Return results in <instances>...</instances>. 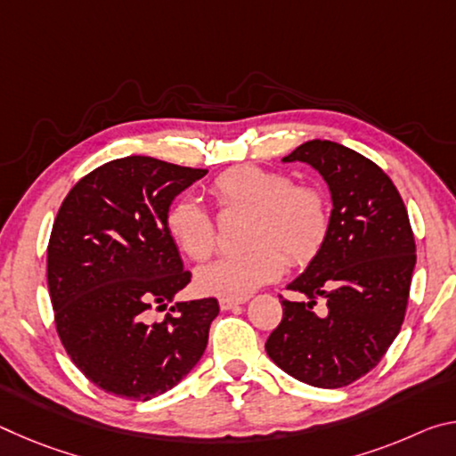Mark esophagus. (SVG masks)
I'll return each mask as SVG.
<instances>
[{
	"label": "esophagus",
	"mask_w": 456,
	"mask_h": 456,
	"mask_svg": "<svg viewBox=\"0 0 456 456\" xmlns=\"http://www.w3.org/2000/svg\"><path fill=\"white\" fill-rule=\"evenodd\" d=\"M241 304H245V299H229V297H221L219 299L221 310H233V307H239Z\"/></svg>",
	"instance_id": "34e87169"
}]
</instances>
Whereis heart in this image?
Here are the masks:
<instances>
[{
  "mask_svg": "<svg viewBox=\"0 0 456 456\" xmlns=\"http://www.w3.org/2000/svg\"><path fill=\"white\" fill-rule=\"evenodd\" d=\"M211 195L223 211H253L245 235L253 247L200 267L197 283L205 293L229 299L251 296L261 285L277 280L288 259L291 264L310 261L328 237L326 191L312 183H296L283 171L256 165L233 167L213 181ZM165 225L192 261L209 259L217 249V225L197 199H176L167 209Z\"/></svg>",
  "mask_w": 456,
  "mask_h": 456,
  "instance_id": "obj_1",
  "label": "heart"
}]
</instances>
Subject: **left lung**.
Wrapping results in <instances>:
<instances>
[{
	"label": "left lung",
	"instance_id": "8db88e82",
	"mask_svg": "<svg viewBox=\"0 0 456 456\" xmlns=\"http://www.w3.org/2000/svg\"><path fill=\"white\" fill-rule=\"evenodd\" d=\"M312 165L328 183L330 231L305 272L281 297L283 318L265 350L283 372L318 388H342L368 374L404 322L416 245L395 183L360 152L330 141L297 146L283 163ZM318 298L327 312H313Z\"/></svg>",
	"mask_w": 456,
	"mask_h": 456
}]
</instances>
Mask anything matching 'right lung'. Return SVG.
<instances>
[{
    "label": "right lung",
    "mask_w": 456,
    "mask_h": 456,
    "mask_svg": "<svg viewBox=\"0 0 456 456\" xmlns=\"http://www.w3.org/2000/svg\"><path fill=\"white\" fill-rule=\"evenodd\" d=\"M205 168L125 157L74 184L53 221L48 289L68 356L108 395L151 400L171 390L203 356L215 297L152 310L191 281L165 225L167 209Z\"/></svg>",
    "instance_id": "obj_1"
}]
</instances>
